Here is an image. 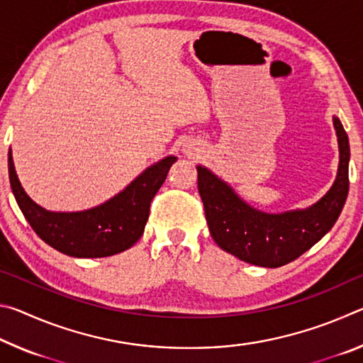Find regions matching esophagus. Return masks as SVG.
<instances>
[{"mask_svg": "<svg viewBox=\"0 0 363 363\" xmlns=\"http://www.w3.org/2000/svg\"><path fill=\"white\" fill-rule=\"evenodd\" d=\"M182 152H184V153H186V155H187V157H194V155H195V153H196V152H199V149H196V147H195L194 144H186V145H184V147H182Z\"/></svg>", "mask_w": 363, "mask_h": 363, "instance_id": "esophagus-1", "label": "esophagus"}]
</instances>
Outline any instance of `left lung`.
Returning a JSON list of instances; mask_svg holds the SVG:
<instances>
[{
	"mask_svg": "<svg viewBox=\"0 0 363 363\" xmlns=\"http://www.w3.org/2000/svg\"><path fill=\"white\" fill-rule=\"evenodd\" d=\"M340 163L333 186L314 205L303 210L266 213L248 205L229 184L199 164V192L206 223L219 248L240 261L261 267H280L314 247L340 218L349 192V138L333 116Z\"/></svg>",
	"mask_w": 363,
	"mask_h": 363,
	"instance_id": "obj_1",
	"label": "left lung"
}]
</instances>
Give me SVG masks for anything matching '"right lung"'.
I'll use <instances>...</instances> for the list:
<instances>
[{
    "label": "right lung",
    "mask_w": 363,
    "mask_h": 363,
    "mask_svg": "<svg viewBox=\"0 0 363 363\" xmlns=\"http://www.w3.org/2000/svg\"><path fill=\"white\" fill-rule=\"evenodd\" d=\"M174 155L150 164L104 203L83 211H49L30 199L17 177L12 152L8 169L12 194L43 242L73 257H106L131 248L144 233L150 201L167 179Z\"/></svg>",
    "instance_id": "right-lung-1"
}]
</instances>
